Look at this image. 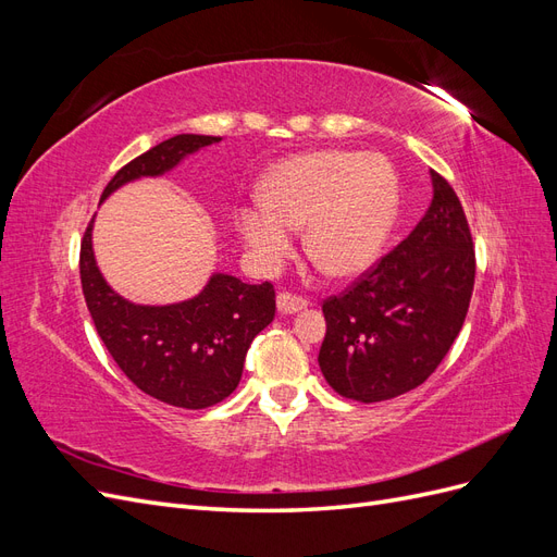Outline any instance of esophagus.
I'll list each match as a JSON object with an SVG mask.
<instances>
[{
    "instance_id": "obj_1",
    "label": "esophagus",
    "mask_w": 557,
    "mask_h": 557,
    "mask_svg": "<svg viewBox=\"0 0 557 557\" xmlns=\"http://www.w3.org/2000/svg\"><path fill=\"white\" fill-rule=\"evenodd\" d=\"M276 307H278V311L281 313H297V311H301V309H307L309 307V301L305 299V297H299V295H293V293H278V297H276Z\"/></svg>"
}]
</instances>
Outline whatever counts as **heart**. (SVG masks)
Returning <instances> with one entry per match:
<instances>
[{
  "instance_id": "1",
  "label": "heart",
  "mask_w": 557,
  "mask_h": 557,
  "mask_svg": "<svg viewBox=\"0 0 557 557\" xmlns=\"http://www.w3.org/2000/svg\"><path fill=\"white\" fill-rule=\"evenodd\" d=\"M262 207L237 211V230L256 260L276 269L305 227L311 262L334 278L374 264L399 207L393 164L376 153L311 150L281 160L260 185Z\"/></svg>"
}]
</instances>
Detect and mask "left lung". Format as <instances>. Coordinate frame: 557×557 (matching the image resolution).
<instances>
[{"mask_svg": "<svg viewBox=\"0 0 557 557\" xmlns=\"http://www.w3.org/2000/svg\"><path fill=\"white\" fill-rule=\"evenodd\" d=\"M432 176V201L407 239L348 290L323 301L318 364L336 393L383 401L423 383L460 334L476 258L458 195Z\"/></svg>", "mask_w": 557, "mask_h": 557, "instance_id": "8db88e82", "label": "left lung"}]
</instances>
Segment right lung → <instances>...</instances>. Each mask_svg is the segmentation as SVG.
Listing matches in <instances>:
<instances>
[{
	"label": "right lung",
	"instance_id": "1",
	"mask_svg": "<svg viewBox=\"0 0 557 557\" xmlns=\"http://www.w3.org/2000/svg\"><path fill=\"white\" fill-rule=\"evenodd\" d=\"M218 141L207 134H176L127 162L109 181L102 201L129 181L172 172L185 156ZM92 223L81 242V285L115 364L139 391L172 407L207 409L223 401L242 381L250 342L274 320V285L213 274L205 290L176 305H134L99 272Z\"/></svg>",
	"mask_w": 557,
	"mask_h": 557
}]
</instances>
